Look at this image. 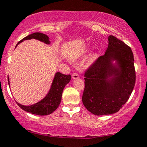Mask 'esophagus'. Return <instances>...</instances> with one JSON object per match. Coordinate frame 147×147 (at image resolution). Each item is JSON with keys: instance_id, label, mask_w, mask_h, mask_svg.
Wrapping results in <instances>:
<instances>
[{"instance_id": "34e87169", "label": "esophagus", "mask_w": 147, "mask_h": 147, "mask_svg": "<svg viewBox=\"0 0 147 147\" xmlns=\"http://www.w3.org/2000/svg\"><path fill=\"white\" fill-rule=\"evenodd\" d=\"M79 78V75L77 73H73L72 75V79H78Z\"/></svg>"}]
</instances>
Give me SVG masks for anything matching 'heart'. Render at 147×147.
Segmentation results:
<instances>
[{"instance_id":"heart-1","label":"heart","mask_w":147,"mask_h":147,"mask_svg":"<svg viewBox=\"0 0 147 147\" xmlns=\"http://www.w3.org/2000/svg\"><path fill=\"white\" fill-rule=\"evenodd\" d=\"M86 53V51H85V52H84V53H82V54H81V55H84L85 53Z\"/></svg>"}]
</instances>
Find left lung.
Returning a JSON list of instances; mask_svg holds the SVG:
<instances>
[{"label": "left lung", "instance_id": "left-lung-1", "mask_svg": "<svg viewBox=\"0 0 147 147\" xmlns=\"http://www.w3.org/2000/svg\"><path fill=\"white\" fill-rule=\"evenodd\" d=\"M108 47L85 73L82 101L96 116L116 113L129 98L136 82L131 49L113 35Z\"/></svg>", "mask_w": 147, "mask_h": 147}]
</instances>
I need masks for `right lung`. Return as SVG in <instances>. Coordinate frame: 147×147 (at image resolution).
<instances>
[{
  "instance_id": "right-lung-1",
  "label": "right lung",
  "mask_w": 147,
  "mask_h": 147,
  "mask_svg": "<svg viewBox=\"0 0 147 147\" xmlns=\"http://www.w3.org/2000/svg\"><path fill=\"white\" fill-rule=\"evenodd\" d=\"M35 39L39 41L44 42L46 45H49L51 44L48 35L43 34L42 33H34L28 35L20 40L16 46V48L19 44L24 40ZM71 79V76L63 75L61 72H56L54 79L53 80L51 88L48 92L47 95L36 103L31 105H23L16 101L18 105L24 111L31 113L33 114L40 115V116H46L51 114L54 112L59 105L61 100V96L63 88L70 82ZM8 84L10 86L9 78L8 77Z\"/></svg>"
}]
</instances>
